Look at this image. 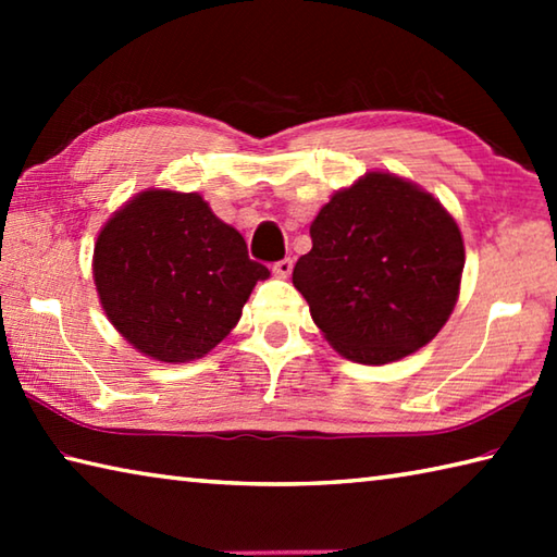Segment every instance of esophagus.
Returning a JSON list of instances; mask_svg holds the SVG:
<instances>
[{
  "mask_svg": "<svg viewBox=\"0 0 557 557\" xmlns=\"http://www.w3.org/2000/svg\"><path fill=\"white\" fill-rule=\"evenodd\" d=\"M272 272H275L277 277H282V280H287L289 275H292V260L289 258H285V260H280V262H275V265H272Z\"/></svg>",
  "mask_w": 557,
  "mask_h": 557,
  "instance_id": "1",
  "label": "esophagus"
}]
</instances>
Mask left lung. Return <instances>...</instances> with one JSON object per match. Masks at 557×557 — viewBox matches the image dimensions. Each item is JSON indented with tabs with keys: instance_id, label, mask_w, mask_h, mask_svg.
<instances>
[{
	"instance_id": "1",
	"label": "left lung",
	"mask_w": 557,
	"mask_h": 557,
	"mask_svg": "<svg viewBox=\"0 0 557 557\" xmlns=\"http://www.w3.org/2000/svg\"><path fill=\"white\" fill-rule=\"evenodd\" d=\"M312 250L292 282L348 361L381 366L418 351L451 314L465 270L459 225L435 196L369 172L309 225Z\"/></svg>"
}]
</instances>
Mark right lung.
Listing matches in <instances>:
<instances>
[{"label":"right lung","instance_id":"right-lung-1","mask_svg":"<svg viewBox=\"0 0 557 557\" xmlns=\"http://www.w3.org/2000/svg\"><path fill=\"white\" fill-rule=\"evenodd\" d=\"M270 270L199 194L147 188L102 225L92 280L112 326L139 354L186 363L221 344Z\"/></svg>","mask_w":557,"mask_h":557}]
</instances>
